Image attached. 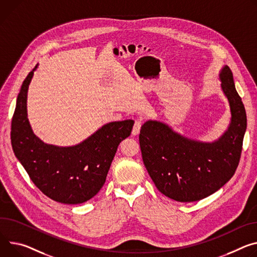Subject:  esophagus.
<instances>
[{
  "label": "esophagus",
  "instance_id": "34e87169",
  "mask_svg": "<svg viewBox=\"0 0 257 257\" xmlns=\"http://www.w3.org/2000/svg\"><path fill=\"white\" fill-rule=\"evenodd\" d=\"M142 125H143V120H142V119L135 120L133 129H132V134H133V135H138V134H139V131H141Z\"/></svg>",
  "mask_w": 257,
  "mask_h": 257
}]
</instances>
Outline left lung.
Here are the masks:
<instances>
[{
  "instance_id": "1",
  "label": "left lung",
  "mask_w": 257,
  "mask_h": 257,
  "mask_svg": "<svg viewBox=\"0 0 257 257\" xmlns=\"http://www.w3.org/2000/svg\"><path fill=\"white\" fill-rule=\"evenodd\" d=\"M230 108L227 130L213 143L182 136L168 125L147 121L139 134L144 164L159 192L178 202H195L212 195L235 174L247 128L244 104L230 68L219 73Z\"/></svg>"
}]
</instances>
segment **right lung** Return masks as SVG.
<instances>
[{
	"label": "right lung",
	"mask_w": 257,
	"mask_h": 257,
	"mask_svg": "<svg viewBox=\"0 0 257 257\" xmlns=\"http://www.w3.org/2000/svg\"><path fill=\"white\" fill-rule=\"evenodd\" d=\"M33 71L23 81L11 124L13 152L37 188L63 204H81L94 197L105 182L118 146L132 131L133 120L110 122L73 147L44 144L30 125L27 110Z\"/></svg>",
	"instance_id": "1"
}]
</instances>
